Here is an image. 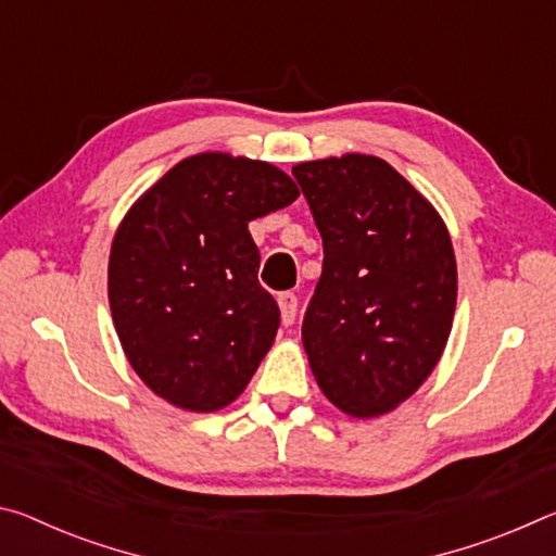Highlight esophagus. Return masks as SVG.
I'll return each instance as SVG.
<instances>
[{"label": "esophagus", "instance_id": "obj_1", "mask_svg": "<svg viewBox=\"0 0 556 556\" xmlns=\"http://www.w3.org/2000/svg\"><path fill=\"white\" fill-rule=\"evenodd\" d=\"M277 304H279L281 324H285V326L294 324V318H296V296L291 294V291H285V294H279Z\"/></svg>", "mask_w": 556, "mask_h": 556}]
</instances>
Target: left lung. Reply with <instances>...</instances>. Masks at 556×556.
Returning a JSON list of instances; mask_svg holds the SVG:
<instances>
[{"instance_id": "left-lung-1", "label": "left lung", "mask_w": 556, "mask_h": 556, "mask_svg": "<svg viewBox=\"0 0 556 556\" xmlns=\"http://www.w3.org/2000/svg\"><path fill=\"white\" fill-rule=\"evenodd\" d=\"M324 238V271L301 328L318 388L372 419L434 372L456 312L446 223L380 156L343 154L291 168Z\"/></svg>"}]
</instances>
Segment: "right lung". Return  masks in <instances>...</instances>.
<instances>
[{
	"label": "right lung",
	"instance_id": "right-lung-1",
	"mask_svg": "<svg viewBox=\"0 0 556 556\" xmlns=\"http://www.w3.org/2000/svg\"><path fill=\"white\" fill-rule=\"evenodd\" d=\"M299 199L281 168L248 156H186L131 203L115 232L108 296L127 361L159 397L218 412L248 388L279 328L248 230Z\"/></svg>",
	"mask_w": 556,
	"mask_h": 556
}]
</instances>
